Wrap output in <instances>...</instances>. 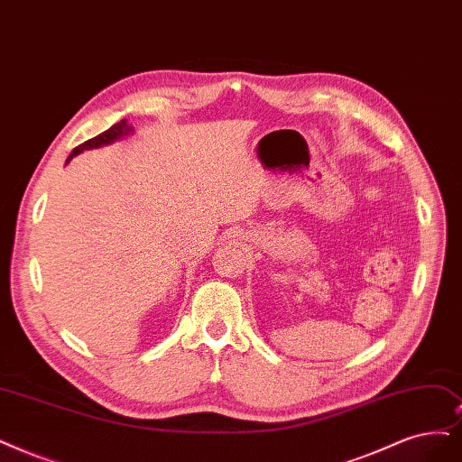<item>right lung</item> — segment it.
I'll use <instances>...</instances> for the list:
<instances>
[{
	"label": "right lung",
	"mask_w": 462,
	"mask_h": 462,
	"mask_svg": "<svg viewBox=\"0 0 462 462\" xmlns=\"http://www.w3.org/2000/svg\"><path fill=\"white\" fill-rule=\"evenodd\" d=\"M131 129H133V127H131V125H127V119H122V122H119V124H114V125H112L110 129H106L105 133H100V134L93 136V139L85 141L83 144L76 146V148L72 150L70 156H68V162H70L74 156H78V153H81L83 150H93V148H100V146L112 144L114 141L122 139V136L129 134V133H131Z\"/></svg>",
	"instance_id": "add662e5"
}]
</instances>
